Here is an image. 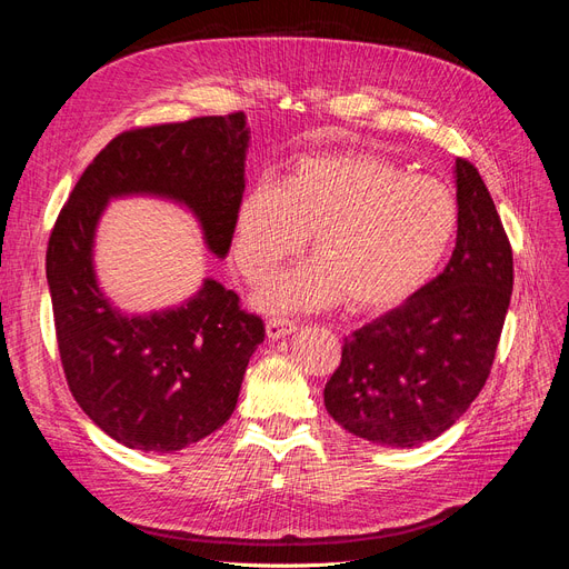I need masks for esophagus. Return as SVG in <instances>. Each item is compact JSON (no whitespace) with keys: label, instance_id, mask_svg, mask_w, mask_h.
Returning a JSON list of instances; mask_svg holds the SVG:
<instances>
[{"label":"esophagus","instance_id":"esophagus-1","mask_svg":"<svg viewBox=\"0 0 569 569\" xmlns=\"http://www.w3.org/2000/svg\"><path fill=\"white\" fill-rule=\"evenodd\" d=\"M297 330V325L291 322V320H287V318H270L268 322H266V335H268V339H284V337H289L291 332Z\"/></svg>","mask_w":569,"mask_h":569}]
</instances>
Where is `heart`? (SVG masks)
<instances>
[{
	"label": "heart",
	"mask_w": 569,
	"mask_h": 569,
	"mask_svg": "<svg viewBox=\"0 0 569 569\" xmlns=\"http://www.w3.org/2000/svg\"><path fill=\"white\" fill-rule=\"evenodd\" d=\"M460 226L453 189L408 176L375 153H313L280 187L251 184L234 216L232 253L251 284L270 280L311 234L316 261L261 291L268 311H385L416 295L449 256Z\"/></svg>",
	"instance_id": "obj_1"
}]
</instances>
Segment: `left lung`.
Returning a JSON list of instances; mask_svg holds the SVG:
<instances>
[{"mask_svg":"<svg viewBox=\"0 0 569 569\" xmlns=\"http://www.w3.org/2000/svg\"><path fill=\"white\" fill-rule=\"evenodd\" d=\"M460 226L449 266L399 308L360 327L325 385V408L391 449L441 437L491 372L512 295V251L477 168L456 159Z\"/></svg>","mask_w":569,"mask_h":569,"instance_id":"obj_1","label":"left lung"}]
</instances>
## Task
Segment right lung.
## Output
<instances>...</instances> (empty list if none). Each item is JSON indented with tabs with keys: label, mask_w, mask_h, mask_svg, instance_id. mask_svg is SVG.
Returning a JSON list of instances; mask_svg holds the SVG:
<instances>
[{
	"label": "right lung",
	"mask_w": 569,
	"mask_h": 569,
	"mask_svg": "<svg viewBox=\"0 0 569 569\" xmlns=\"http://www.w3.org/2000/svg\"><path fill=\"white\" fill-rule=\"evenodd\" d=\"M249 144L244 113L118 134L84 168L51 230L47 284L68 387L128 449L173 453L226 425L266 327L213 278L161 311L118 308L97 278L101 216L128 197L176 203L197 220L203 247L226 258Z\"/></svg>",
	"instance_id": "1"
}]
</instances>
